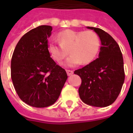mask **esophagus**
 I'll return each instance as SVG.
<instances>
[{"label": "esophagus", "instance_id": "1", "mask_svg": "<svg viewBox=\"0 0 133 133\" xmlns=\"http://www.w3.org/2000/svg\"><path fill=\"white\" fill-rule=\"evenodd\" d=\"M66 73H67L68 76H70V75H72L73 74V71L71 70H66Z\"/></svg>", "mask_w": 133, "mask_h": 133}]
</instances>
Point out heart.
<instances>
[{"label":"heart","instance_id":"b5f03b06","mask_svg":"<svg viewBox=\"0 0 133 133\" xmlns=\"http://www.w3.org/2000/svg\"><path fill=\"white\" fill-rule=\"evenodd\" d=\"M58 36L61 43L50 40L49 42V52L56 61H61L69 54L66 49L70 48L71 55L63 63L67 66L73 67L81 63L88 64L96 58L99 51V36L91 30L66 29L60 32Z\"/></svg>","mask_w":133,"mask_h":133}]
</instances>
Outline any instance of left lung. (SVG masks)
<instances>
[{"label": "left lung", "instance_id": "left-lung-1", "mask_svg": "<svg viewBox=\"0 0 133 133\" xmlns=\"http://www.w3.org/2000/svg\"><path fill=\"white\" fill-rule=\"evenodd\" d=\"M87 28L98 35L101 46L98 58L74 72L82 81L78 94L85 104L105 107L116 101L124 83L123 55L118 44L109 34L98 28Z\"/></svg>", "mask_w": 133, "mask_h": 133}]
</instances>
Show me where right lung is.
<instances>
[{
	"label": "right lung",
	"mask_w": 133,
	"mask_h": 133,
	"mask_svg": "<svg viewBox=\"0 0 133 133\" xmlns=\"http://www.w3.org/2000/svg\"><path fill=\"white\" fill-rule=\"evenodd\" d=\"M52 26L41 25L23 35L11 59V78L26 104L47 107L58 99L67 79L65 70L53 61L48 49Z\"/></svg>",
	"instance_id": "add662e5"
}]
</instances>
